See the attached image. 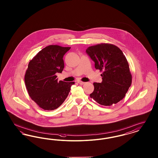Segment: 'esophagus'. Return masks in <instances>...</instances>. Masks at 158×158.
Wrapping results in <instances>:
<instances>
[{"mask_svg":"<svg viewBox=\"0 0 158 158\" xmlns=\"http://www.w3.org/2000/svg\"><path fill=\"white\" fill-rule=\"evenodd\" d=\"M77 83H79L80 85H83V84H85V82H82V81H77Z\"/></svg>","mask_w":158,"mask_h":158,"instance_id":"esophagus-1","label":"esophagus"}]
</instances>
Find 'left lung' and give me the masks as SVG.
I'll return each mask as SVG.
<instances>
[{"mask_svg":"<svg viewBox=\"0 0 158 158\" xmlns=\"http://www.w3.org/2000/svg\"><path fill=\"white\" fill-rule=\"evenodd\" d=\"M86 52L95 62V69L102 72V81L94 83L90 98L104 106L118 103L124 98L132 82L126 57L117 46L108 43L90 46Z\"/></svg>","mask_w":158,"mask_h":158,"instance_id":"8db88e82","label":"left lung"}]
</instances>
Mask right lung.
<instances>
[{
    "label": "right lung",
    "instance_id": "add662e5",
    "mask_svg": "<svg viewBox=\"0 0 158 158\" xmlns=\"http://www.w3.org/2000/svg\"><path fill=\"white\" fill-rule=\"evenodd\" d=\"M70 47L50 45L43 48L30 61L25 75L29 96L44 110H54L68 97L75 82L57 81L56 73L64 69L63 56Z\"/></svg>",
    "mask_w": 158,
    "mask_h": 158
}]
</instances>
